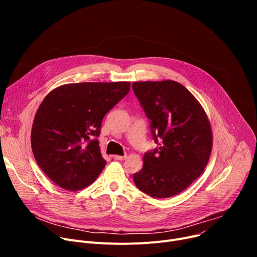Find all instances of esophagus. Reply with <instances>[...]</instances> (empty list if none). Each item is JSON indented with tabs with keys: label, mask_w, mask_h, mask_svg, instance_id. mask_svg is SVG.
I'll list each match as a JSON object with an SVG mask.
<instances>
[{
	"label": "esophagus",
	"mask_w": 257,
	"mask_h": 257,
	"mask_svg": "<svg viewBox=\"0 0 257 257\" xmlns=\"http://www.w3.org/2000/svg\"><path fill=\"white\" fill-rule=\"evenodd\" d=\"M126 157H127L126 155H123V156H120V155H113V158H114L115 160H124Z\"/></svg>",
	"instance_id": "34e87169"
}]
</instances>
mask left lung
<instances>
[{"label":"left lung","mask_w":257,"mask_h":257,"mask_svg":"<svg viewBox=\"0 0 257 257\" xmlns=\"http://www.w3.org/2000/svg\"><path fill=\"white\" fill-rule=\"evenodd\" d=\"M132 88L159 146L144 155L143 169L133 175L134 183L153 198L173 197L190 186L208 164L212 148L209 119L192 92L176 81H141L133 82Z\"/></svg>","instance_id":"left-lung-1"}]
</instances>
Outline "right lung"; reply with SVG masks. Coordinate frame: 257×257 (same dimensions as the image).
<instances>
[{"instance_id":"obj_1","label":"right lung","mask_w":257,"mask_h":257,"mask_svg":"<svg viewBox=\"0 0 257 257\" xmlns=\"http://www.w3.org/2000/svg\"><path fill=\"white\" fill-rule=\"evenodd\" d=\"M130 90V82L64 84L50 91L36 111L31 147L39 168L57 185L79 191L103 171L102 119Z\"/></svg>"}]
</instances>
